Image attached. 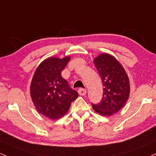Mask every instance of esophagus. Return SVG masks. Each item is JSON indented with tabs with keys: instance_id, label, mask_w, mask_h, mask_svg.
<instances>
[{
	"instance_id": "1",
	"label": "esophagus",
	"mask_w": 156,
	"mask_h": 156,
	"mask_svg": "<svg viewBox=\"0 0 156 156\" xmlns=\"http://www.w3.org/2000/svg\"><path fill=\"white\" fill-rule=\"evenodd\" d=\"M78 92V94H79L80 95H82V96H83V95H85L87 94V90L83 88H80Z\"/></svg>"
}]
</instances>
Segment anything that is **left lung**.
<instances>
[{
	"mask_svg": "<svg viewBox=\"0 0 156 156\" xmlns=\"http://www.w3.org/2000/svg\"><path fill=\"white\" fill-rule=\"evenodd\" d=\"M94 64L104 86L103 98L99 104H92L94 110L104 116H110L122 108L130 92L127 74L119 61L107 53L94 59Z\"/></svg>",
	"mask_w": 156,
	"mask_h": 156,
	"instance_id": "8db88e82",
	"label": "left lung"
}]
</instances>
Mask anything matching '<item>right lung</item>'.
Wrapping results in <instances>:
<instances>
[{
	"label": "right lung",
	"mask_w": 156,
	"mask_h": 156,
	"mask_svg": "<svg viewBox=\"0 0 156 156\" xmlns=\"http://www.w3.org/2000/svg\"><path fill=\"white\" fill-rule=\"evenodd\" d=\"M69 56L49 58L39 64L30 86V95L39 113L52 120L61 119L78 96L61 76Z\"/></svg>",
	"instance_id": "add662e5"
}]
</instances>
